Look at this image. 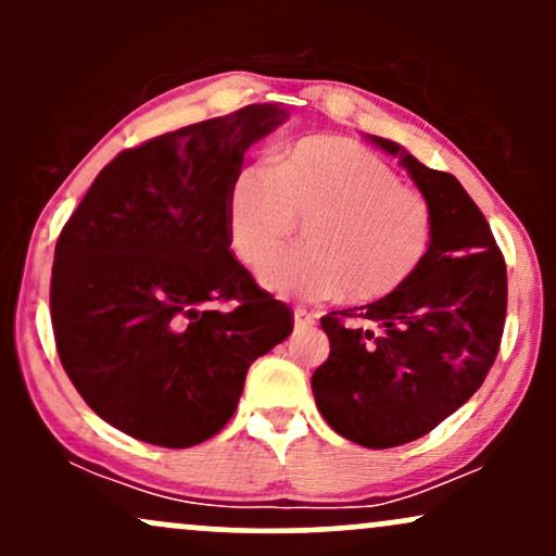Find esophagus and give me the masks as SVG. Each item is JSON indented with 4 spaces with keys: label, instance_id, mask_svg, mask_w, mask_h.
I'll list each match as a JSON object with an SVG mask.
<instances>
[{
    "label": "esophagus",
    "instance_id": "esophagus-1",
    "mask_svg": "<svg viewBox=\"0 0 556 556\" xmlns=\"http://www.w3.org/2000/svg\"><path fill=\"white\" fill-rule=\"evenodd\" d=\"M316 324V314L314 311H305V308H295V329H308Z\"/></svg>",
    "mask_w": 556,
    "mask_h": 556
}]
</instances>
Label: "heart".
<instances>
[{"label":"heart","instance_id":"b5f03b06","mask_svg":"<svg viewBox=\"0 0 556 556\" xmlns=\"http://www.w3.org/2000/svg\"><path fill=\"white\" fill-rule=\"evenodd\" d=\"M303 222L305 245L271 258L261 282L285 298L374 303L416 277L433 242V212L384 159L344 138H305L274 167L248 164L227 193L229 245L261 264Z\"/></svg>","mask_w":556,"mask_h":556}]
</instances>
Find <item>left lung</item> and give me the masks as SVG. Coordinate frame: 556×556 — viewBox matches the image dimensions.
I'll use <instances>...</instances> for the list:
<instances>
[{
  "label": "left lung",
  "instance_id": "left-lung-1",
  "mask_svg": "<svg viewBox=\"0 0 556 556\" xmlns=\"http://www.w3.org/2000/svg\"><path fill=\"white\" fill-rule=\"evenodd\" d=\"M418 185L433 242L416 277L389 298L321 318L329 358L314 371L316 407L340 437L387 450L420 439L465 405L500 353L507 266L486 216L450 172L371 136Z\"/></svg>",
  "mask_w": 556,
  "mask_h": 556
}]
</instances>
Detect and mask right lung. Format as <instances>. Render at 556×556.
<instances>
[{
	"instance_id": "add662e5",
	"label": "right lung",
	"mask_w": 556,
	"mask_h": 556,
	"mask_svg": "<svg viewBox=\"0 0 556 556\" xmlns=\"http://www.w3.org/2000/svg\"><path fill=\"white\" fill-rule=\"evenodd\" d=\"M287 110L251 104L164 132L99 172L54 248L56 353L88 407L185 450L227 426L251 363L295 316L229 251L227 193ZM216 312L212 302H231Z\"/></svg>"
}]
</instances>
